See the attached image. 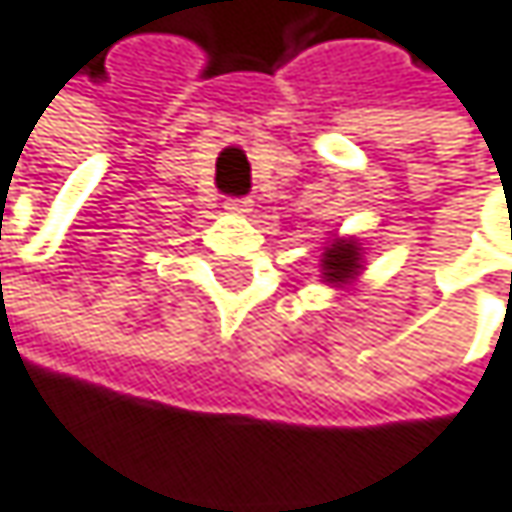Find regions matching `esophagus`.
Instances as JSON below:
<instances>
[{"mask_svg":"<svg viewBox=\"0 0 512 512\" xmlns=\"http://www.w3.org/2000/svg\"><path fill=\"white\" fill-rule=\"evenodd\" d=\"M224 209H227L230 215H248V212H251V200H245V197H230V200H224Z\"/></svg>","mask_w":512,"mask_h":512,"instance_id":"esophagus-1","label":"esophagus"}]
</instances>
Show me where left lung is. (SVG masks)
Here are the masks:
<instances>
[{"label":"left lung","instance_id":"left-lung-1","mask_svg":"<svg viewBox=\"0 0 512 512\" xmlns=\"http://www.w3.org/2000/svg\"><path fill=\"white\" fill-rule=\"evenodd\" d=\"M363 270H366L363 239L333 233L321 251V282L336 288V291H348L360 282Z\"/></svg>","mask_w":512,"mask_h":512}]
</instances>
